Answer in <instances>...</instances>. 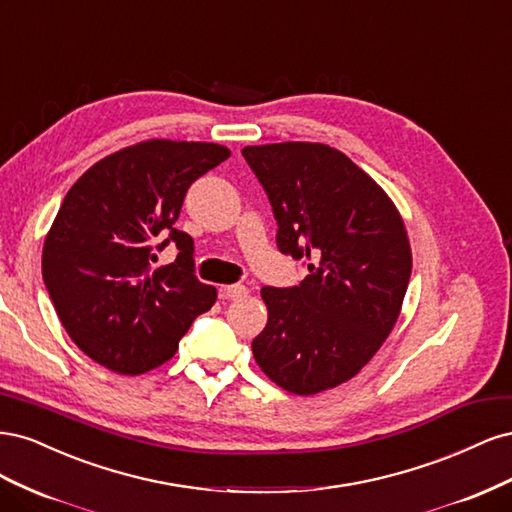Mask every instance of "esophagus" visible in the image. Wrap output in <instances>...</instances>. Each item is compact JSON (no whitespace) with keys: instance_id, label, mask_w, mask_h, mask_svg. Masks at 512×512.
<instances>
[{"instance_id":"1","label":"esophagus","mask_w":512,"mask_h":512,"mask_svg":"<svg viewBox=\"0 0 512 512\" xmlns=\"http://www.w3.org/2000/svg\"><path fill=\"white\" fill-rule=\"evenodd\" d=\"M247 290L243 284H230V286H222L220 290V297L226 299V301H239L243 297H247Z\"/></svg>"}]
</instances>
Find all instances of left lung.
<instances>
[{
    "label": "left lung",
    "mask_w": 512,
    "mask_h": 512,
    "mask_svg": "<svg viewBox=\"0 0 512 512\" xmlns=\"http://www.w3.org/2000/svg\"><path fill=\"white\" fill-rule=\"evenodd\" d=\"M277 220V247L305 258L294 288L260 290L267 327L252 342L258 367L284 391L316 395L354 378L393 331L412 250L404 220L346 153L322 143L241 149Z\"/></svg>",
    "instance_id": "left-lung-1"
}]
</instances>
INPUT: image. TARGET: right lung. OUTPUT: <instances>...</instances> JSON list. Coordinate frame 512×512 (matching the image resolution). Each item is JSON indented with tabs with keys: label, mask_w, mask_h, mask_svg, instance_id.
Wrapping results in <instances>:
<instances>
[{
	"label": "right lung",
	"mask_w": 512,
	"mask_h": 512,
	"mask_svg": "<svg viewBox=\"0 0 512 512\" xmlns=\"http://www.w3.org/2000/svg\"><path fill=\"white\" fill-rule=\"evenodd\" d=\"M228 156L224 145L151 138L102 158L68 190L44 239L42 277L89 359L115 374H145L218 299L194 275L192 237L173 224L190 185ZM168 240L180 256L156 270L152 250Z\"/></svg>",
	"instance_id": "obj_1"
}]
</instances>
